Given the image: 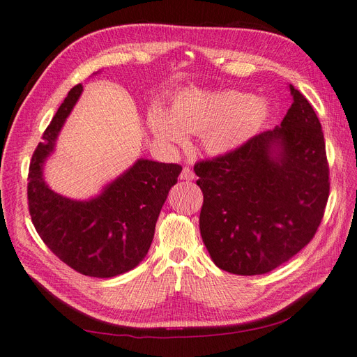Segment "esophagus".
Masks as SVG:
<instances>
[{
  "label": "esophagus",
  "mask_w": 357,
  "mask_h": 357,
  "mask_svg": "<svg viewBox=\"0 0 357 357\" xmlns=\"http://www.w3.org/2000/svg\"><path fill=\"white\" fill-rule=\"evenodd\" d=\"M193 178H195V172H193L189 167H185L181 169L180 180H193Z\"/></svg>",
  "instance_id": "34e87169"
}]
</instances>
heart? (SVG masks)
<instances>
[{
	"label": "heart",
	"instance_id": "b5f03b06",
	"mask_svg": "<svg viewBox=\"0 0 357 357\" xmlns=\"http://www.w3.org/2000/svg\"><path fill=\"white\" fill-rule=\"evenodd\" d=\"M268 114L265 100L243 92L186 91L176 96L171 112L155 105L147 121L158 142L167 147L185 146L190 132L202 135L205 150L220 156L247 143Z\"/></svg>",
	"mask_w": 357,
	"mask_h": 357
}]
</instances>
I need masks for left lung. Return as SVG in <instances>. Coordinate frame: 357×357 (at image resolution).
I'll list each match as a JSON object with an SVG mask.
<instances>
[{
	"instance_id": "8db88e82",
	"label": "left lung",
	"mask_w": 357,
	"mask_h": 357,
	"mask_svg": "<svg viewBox=\"0 0 357 357\" xmlns=\"http://www.w3.org/2000/svg\"><path fill=\"white\" fill-rule=\"evenodd\" d=\"M283 122L225 156L195 165L202 241L223 271H273L314 236L329 197L325 137L294 86Z\"/></svg>"
}]
</instances>
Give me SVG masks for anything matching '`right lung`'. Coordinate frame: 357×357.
<instances>
[{"label":"right lung","instance_id":"obj_1","mask_svg":"<svg viewBox=\"0 0 357 357\" xmlns=\"http://www.w3.org/2000/svg\"><path fill=\"white\" fill-rule=\"evenodd\" d=\"M82 92V84L68 92L32 155L28 205L36 231L62 262L83 275L110 278L131 271L146 257L181 167L142 158L93 198L71 199L53 192L43 171Z\"/></svg>","mask_w":357,"mask_h":357}]
</instances>
